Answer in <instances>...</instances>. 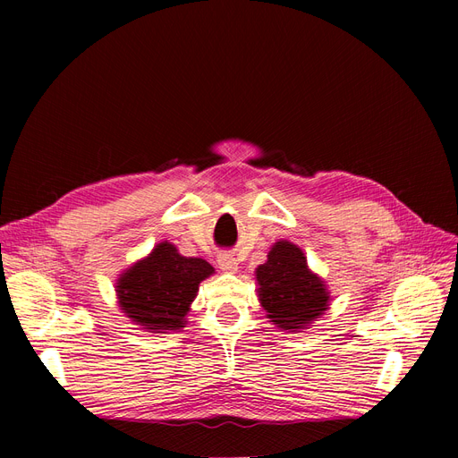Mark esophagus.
<instances>
[{
  "label": "esophagus",
  "mask_w": 458,
  "mask_h": 458,
  "mask_svg": "<svg viewBox=\"0 0 458 458\" xmlns=\"http://www.w3.org/2000/svg\"><path fill=\"white\" fill-rule=\"evenodd\" d=\"M217 266L221 271H227V273H234L239 267L237 258L231 256V254H219L217 256Z\"/></svg>",
  "instance_id": "34e87169"
}]
</instances>
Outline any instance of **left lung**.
Masks as SVG:
<instances>
[{"mask_svg": "<svg viewBox=\"0 0 458 458\" xmlns=\"http://www.w3.org/2000/svg\"><path fill=\"white\" fill-rule=\"evenodd\" d=\"M259 301L273 325L298 330L321 315L328 306V293L308 269V259L293 242H276L267 261L256 269Z\"/></svg>", "mask_w": 458, "mask_h": 458, "instance_id": "left-lung-1", "label": "left lung"}]
</instances>
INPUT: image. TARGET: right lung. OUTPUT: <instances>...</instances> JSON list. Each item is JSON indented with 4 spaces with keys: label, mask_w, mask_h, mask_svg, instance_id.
Here are the masks:
<instances>
[{
    "label": "right lung",
    "mask_w": 458,
    "mask_h": 458,
    "mask_svg": "<svg viewBox=\"0 0 458 458\" xmlns=\"http://www.w3.org/2000/svg\"><path fill=\"white\" fill-rule=\"evenodd\" d=\"M214 273L200 258L177 254L170 242H160L147 259L137 261L118 281L120 308L131 321L152 332L177 330L185 325L199 284Z\"/></svg>",
    "instance_id": "right-lung-1"
}]
</instances>
